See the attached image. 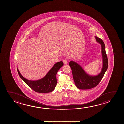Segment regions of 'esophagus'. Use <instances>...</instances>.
<instances>
[{
    "label": "esophagus",
    "instance_id": "34e87169",
    "mask_svg": "<svg viewBox=\"0 0 124 124\" xmlns=\"http://www.w3.org/2000/svg\"><path fill=\"white\" fill-rule=\"evenodd\" d=\"M63 62L64 64H65V65H66L67 63H68V62H67V60L66 59H63Z\"/></svg>",
    "mask_w": 124,
    "mask_h": 124
}]
</instances>
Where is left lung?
Returning a JSON list of instances; mask_svg holds the SVG:
<instances>
[{"label":"left lung","mask_w":124,"mask_h":124,"mask_svg":"<svg viewBox=\"0 0 124 124\" xmlns=\"http://www.w3.org/2000/svg\"><path fill=\"white\" fill-rule=\"evenodd\" d=\"M96 41L101 46L103 65L100 73L97 75L92 76L87 74L78 63L71 61L69 63L71 67L74 81L76 87L81 90H87L96 87L102 79L108 68V61L105 52V45L102 40L95 36Z\"/></svg>","instance_id":"1"}]
</instances>
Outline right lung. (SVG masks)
Returning <instances> with one entry per match:
<instances>
[{
    "instance_id": "1",
    "label": "right lung",
    "mask_w": 124,
    "mask_h": 124,
    "mask_svg": "<svg viewBox=\"0 0 124 124\" xmlns=\"http://www.w3.org/2000/svg\"><path fill=\"white\" fill-rule=\"evenodd\" d=\"M63 65L62 61L57 62L43 78L35 81L29 80L25 78L21 75L18 68L17 70L21 79L32 90L36 92L46 93L52 92L54 90L57 82L56 74Z\"/></svg>"
}]
</instances>
